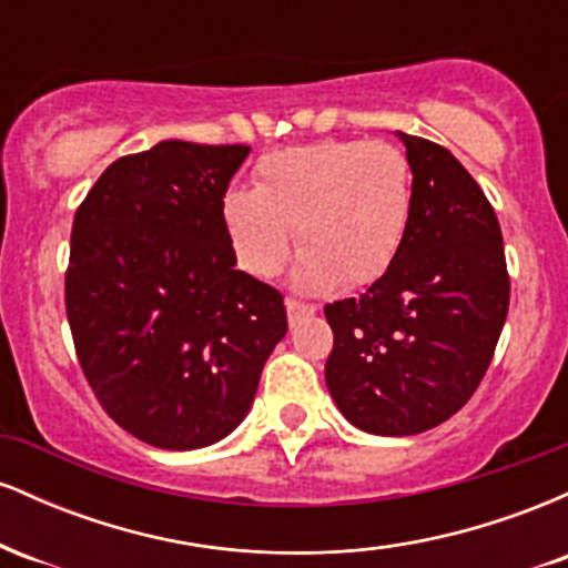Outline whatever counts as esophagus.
<instances>
[{"mask_svg":"<svg viewBox=\"0 0 568 568\" xmlns=\"http://www.w3.org/2000/svg\"><path fill=\"white\" fill-rule=\"evenodd\" d=\"M285 310H288V323L291 325H296L298 321H302V317L315 315V306L298 304V302H293V298H288V302H285Z\"/></svg>","mask_w":568,"mask_h":568,"instance_id":"obj_1","label":"esophagus"}]
</instances>
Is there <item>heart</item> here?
I'll return each mask as SVG.
<instances>
[{
    "label": "heart",
    "instance_id": "heart-1",
    "mask_svg": "<svg viewBox=\"0 0 568 568\" xmlns=\"http://www.w3.org/2000/svg\"><path fill=\"white\" fill-rule=\"evenodd\" d=\"M221 226L240 270L258 280L283 272L293 234L302 251L298 293L376 283L395 264L414 216V173L384 141H315L264 154L253 189L221 197Z\"/></svg>",
    "mask_w": 568,
    "mask_h": 568
}]
</instances>
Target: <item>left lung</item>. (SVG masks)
<instances>
[{"instance_id": "8db88e82", "label": "left lung", "mask_w": 568, "mask_h": 568, "mask_svg": "<svg viewBox=\"0 0 568 568\" xmlns=\"http://www.w3.org/2000/svg\"><path fill=\"white\" fill-rule=\"evenodd\" d=\"M395 135L414 173L406 243L366 293L325 306L328 393L349 425L387 438L438 427L470 400L510 306L491 202L448 149Z\"/></svg>"}]
</instances>
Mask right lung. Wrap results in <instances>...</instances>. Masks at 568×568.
Instances as JSON below:
<instances>
[{
    "label": "right lung",
    "mask_w": 568,
    "mask_h": 568,
    "mask_svg": "<svg viewBox=\"0 0 568 568\" xmlns=\"http://www.w3.org/2000/svg\"><path fill=\"white\" fill-rule=\"evenodd\" d=\"M251 146L160 141L112 162L74 216L67 315L103 410L130 435L194 452L237 429L283 296L234 270L221 197Z\"/></svg>",
    "instance_id": "right-lung-1"
}]
</instances>
